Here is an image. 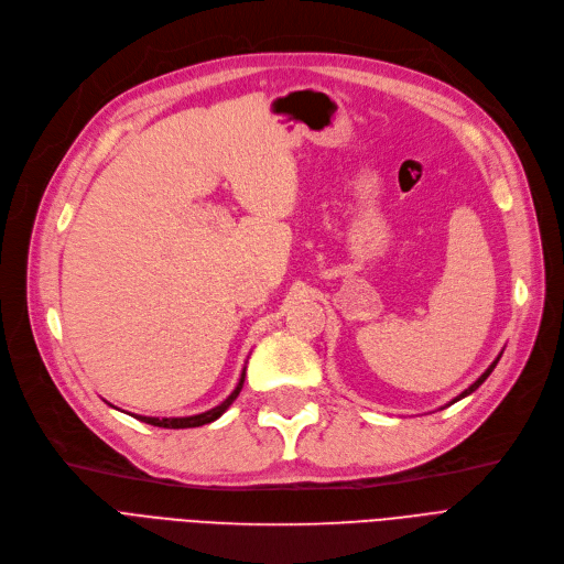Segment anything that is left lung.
<instances>
[{
  "mask_svg": "<svg viewBox=\"0 0 564 564\" xmlns=\"http://www.w3.org/2000/svg\"><path fill=\"white\" fill-rule=\"evenodd\" d=\"M500 356H502V354H500ZM500 356H498V358H495V360H492V364H490V366H488V370H486V372H484V375H481V377H479V379H477V381H475V384H471V387H469V389H465V391H463V393H460V395H458V398H454V400H452V402H448V404H454V402H458V400H460V398H465V395H469V393H471V391H477V389H479V387H481V384H484V381H486V379H488V375H490V372H492V368H495V366H498V360H500Z\"/></svg>",
  "mask_w": 564,
  "mask_h": 564,
  "instance_id": "1",
  "label": "left lung"
}]
</instances>
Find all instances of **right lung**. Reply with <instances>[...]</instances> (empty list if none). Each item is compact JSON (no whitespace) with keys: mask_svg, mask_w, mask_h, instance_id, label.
I'll use <instances>...</instances> for the list:
<instances>
[{"mask_svg":"<svg viewBox=\"0 0 564 564\" xmlns=\"http://www.w3.org/2000/svg\"><path fill=\"white\" fill-rule=\"evenodd\" d=\"M242 381H245V368H242V375H240V379H238L236 389L231 391V395H229L227 400H224V402H219L217 408H213V410H208V412H204V414H194V416H175V419H156V416H137V419H139V421H143V423L156 425V427H173V431H177V427H198V425L213 423V421H217L224 412H227V410L231 408V402L238 398V393H240V389H242Z\"/></svg>","mask_w":564,"mask_h":564,"instance_id":"obj_1","label":"right lung"}]
</instances>
